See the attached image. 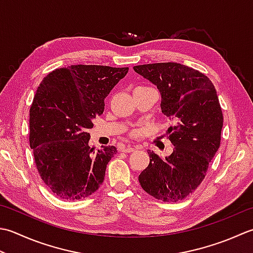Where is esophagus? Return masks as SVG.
<instances>
[{
  "mask_svg": "<svg viewBox=\"0 0 253 253\" xmlns=\"http://www.w3.org/2000/svg\"><path fill=\"white\" fill-rule=\"evenodd\" d=\"M122 151H123V152H126V153H129V152L136 151V148H132V147H130V146H128V147H123Z\"/></svg>",
  "mask_w": 253,
  "mask_h": 253,
  "instance_id": "34e87169",
  "label": "esophagus"
}]
</instances>
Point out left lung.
Returning <instances> with one entry per match:
<instances>
[{"mask_svg": "<svg viewBox=\"0 0 253 253\" xmlns=\"http://www.w3.org/2000/svg\"><path fill=\"white\" fill-rule=\"evenodd\" d=\"M133 70L158 87L162 113L174 121L167 131L173 152L161 159L149 150V166L139 183L157 200L182 201L204 180L220 146L224 118L216 88L205 74L176 62L141 64Z\"/></svg>", "mask_w": 253, "mask_h": 253, "instance_id": "8db88e82", "label": "left lung"}]
</instances>
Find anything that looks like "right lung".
<instances>
[{"label": "right lung", "instance_id": "1", "mask_svg": "<svg viewBox=\"0 0 253 253\" xmlns=\"http://www.w3.org/2000/svg\"><path fill=\"white\" fill-rule=\"evenodd\" d=\"M128 68L71 66L43 79L29 111V143L38 173L62 200H82L104 181L116 147L88 146L93 120L104 112V100Z\"/></svg>", "mask_w": 253, "mask_h": 253}]
</instances>
